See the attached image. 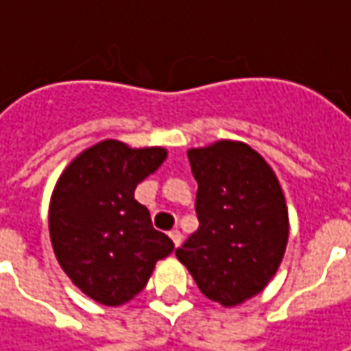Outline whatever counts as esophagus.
<instances>
[{
  "mask_svg": "<svg viewBox=\"0 0 351 351\" xmlns=\"http://www.w3.org/2000/svg\"><path fill=\"white\" fill-rule=\"evenodd\" d=\"M169 238H171V242H173L176 248L182 244V232H180V230H171V232H169Z\"/></svg>",
  "mask_w": 351,
  "mask_h": 351,
  "instance_id": "34e87169",
  "label": "esophagus"
}]
</instances>
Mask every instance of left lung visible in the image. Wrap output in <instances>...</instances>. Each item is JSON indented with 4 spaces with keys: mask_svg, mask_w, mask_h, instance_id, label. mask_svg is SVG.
<instances>
[{
    "mask_svg": "<svg viewBox=\"0 0 351 351\" xmlns=\"http://www.w3.org/2000/svg\"><path fill=\"white\" fill-rule=\"evenodd\" d=\"M199 228L176 250L201 293L223 306L258 295L276 276L289 215L274 169L248 144L219 141L187 152Z\"/></svg>",
    "mask_w": 351,
    "mask_h": 351,
    "instance_id": "obj_1",
    "label": "left lung"
}]
</instances>
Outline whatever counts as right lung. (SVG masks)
<instances>
[{
    "label": "right lung",
    "mask_w": 351,
    "mask_h": 351,
    "mask_svg": "<svg viewBox=\"0 0 351 351\" xmlns=\"http://www.w3.org/2000/svg\"><path fill=\"white\" fill-rule=\"evenodd\" d=\"M160 146L130 148L103 141L62 171L48 210L56 260L75 287L97 303L119 306L138 295L173 242L134 199L136 185L162 166Z\"/></svg>",
    "instance_id": "1"
}]
</instances>
